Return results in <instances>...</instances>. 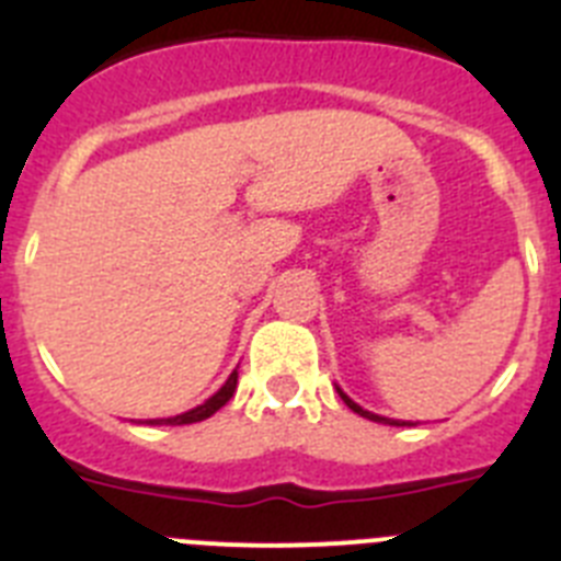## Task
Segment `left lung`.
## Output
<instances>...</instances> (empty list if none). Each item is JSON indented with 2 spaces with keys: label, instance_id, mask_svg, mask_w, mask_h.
<instances>
[{
  "label": "left lung",
  "instance_id": "obj_1",
  "mask_svg": "<svg viewBox=\"0 0 561 561\" xmlns=\"http://www.w3.org/2000/svg\"><path fill=\"white\" fill-rule=\"evenodd\" d=\"M336 393H340V399L345 401V404H348L351 410H354L356 415H362V419H370V421H376V424H390V427H404V421H396V419H385V415H376V413H370V410H365V408H359V404H356L354 399H348V396L342 393L340 388H336Z\"/></svg>",
  "mask_w": 561,
  "mask_h": 561
}]
</instances>
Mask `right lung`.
Here are the masks:
<instances>
[{
  "label": "right lung",
  "instance_id": "obj_1",
  "mask_svg": "<svg viewBox=\"0 0 561 561\" xmlns=\"http://www.w3.org/2000/svg\"><path fill=\"white\" fill-rule=\"evenodd\" d=\"M236 385H238V370H232L230 379H227L225 385H221V388L216 390V393H213L210 399L205 401V404L187 410V413H182V415H173V419H151V421H148V424H171V427H173V424H196V421L210 419V415L216 413V410H221L227 404V401L232 399V393H236Z\"/></svg>",
  "mask_w": 561,
  "mask_h": 561
}]
</instances>
